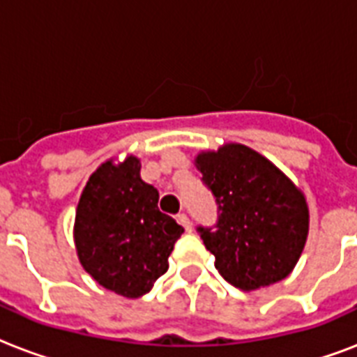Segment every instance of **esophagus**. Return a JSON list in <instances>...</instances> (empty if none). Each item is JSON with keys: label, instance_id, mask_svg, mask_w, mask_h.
Returning a JSON list of instances; mask_svg holds the SVG:
<instances>
[{"label": "esophagus", "instance_id": "1", "mask_svg": "<svg viewBox=\"0 0 357 357\" xmlns=\"http://www.w3.org/2000/svg\"><path fill=\"white\" fill-rule=\"evenodd\" d=\"M178 222L181 224V226H183L185 228V231H190V229H192V224H190V220H189V217H187V215H185V213H179L178 217Z\"/></svg>", "mask_w": 357, "mask_h": 357}]
</instances>
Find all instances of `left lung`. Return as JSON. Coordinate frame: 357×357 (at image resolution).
Returning a JSON list of instances; mask_svg holds the SVG:
<instances>
[{
	"instance_id": "left-lung-1",
	"label": "left lung",
	"mask_w": 357,
	"mask_h": 357,
	"mask_svg": "<svg viewBox=\"0 0 357 357\" xmlns=\"http://www.w3.org/2000/svg\"><path fill=\"white\" fill-rule=\"evenodd\" d=\"M215 196V228H198L215 266L234 287H266L293 272L310 231L304 192L266 157L244 144H224L195 159Z\"/></svg>"
}]
</instances>
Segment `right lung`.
<instances>
[{"label":"right lung","mask_w":357,"mask_h":357,"mask_svg":"<svg viewBox=\"0 0 357 357\" xmlns=\"http://www.w3.org/2000/svg\"><path fill=\"white\" fill-rule=\"evenodd\" d=\"M159 192L140 179V161L109 159L86 181L75 209L81 265L102 287L126 298L146 294L168 271L183 228L159 211Z\"/></svg>","instance_id":"right-lung-1"}]
</instances>
